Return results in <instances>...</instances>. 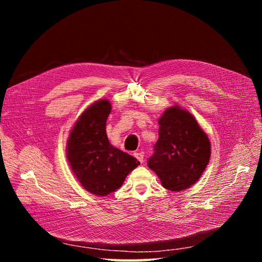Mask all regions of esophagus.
Returning <instances> with one entry per match:
<instances>
[{
	"label": "esophagus",
	"instance_id": "obj_1",
	"mask_svg": "<svg viewBox=\"0 0 262 262\" xmlns=\"http://www.w3.org/2000/svg\"><path fill=\"white\" fill-rule=\"evenodd\" d=\"M134 156H136L138 158V161L140 163H143L144 162V153L142 152V150H140V152H136L134 153Z\"/></svg>",
	"mask_w": 262,
	"mask_h": 262
}]
</instances>
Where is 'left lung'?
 <instances>
[{"label": "left lung", "mask_w": 262, "mask_h": 262, "mask_svg": "<svg viewBox=\"0 0 262 262\" xmlns=\"http://www.w3.org/2000/svg\"><path fill=\"white\" fill-rule=\"evenodd\" d=\"M158 124V140L147 166L164 188L182 191L194 185L207 167L210 140L193 116L177 106L166 110Z\"/></svg>", "instance_id": "obj_1"}]
</instances>
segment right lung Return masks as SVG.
Listing matches in <instances>:
<instances>
[{
    "label": "right lung",
    "mask_w": 262,
    "mask_h": 262,
    "mask_svg": "<svg viewBox=\"0 0 262 262\" xmlns=\"http://www.w3.org/2000/svg\"><path fill=\"white\" fill-rule=\"evenodd\" d=\"M112 105L94 102L78 118L68 141V160L81 185L93 194L105 196L120 188L140 162L109 143L107 118Z\"/></svg>",
    "instance_id": "1"
}]
</instances>
